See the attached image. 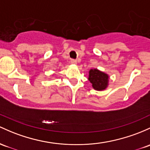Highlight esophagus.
<instances>
[{
	"mask_svg": "<svg viewBox=\"0 0 150 150\" xmlns=\"http://www.w3.org/2000/svg\"><path fill=\"white\" fill-rule=\"evenodd\" d=\"M70 62H71L72 65H76L78 62H77V60H75V59H72V60H70Z\"/></svg>",
	"mask_w": 150,
	"mask_h": 150,
	"instance_id": "34e87169",
	"label": "esophagus"
}]
</instances>
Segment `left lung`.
Returning a JSON list of instances; mask_svg holds the SVG:
<instances>
[{
  "label": "left lung",
  "instance_id": "obj_1",
  "mask_svg": "<svg viewBox=\"0 0 150 150\" xmlns=\"http://www.w3.org/2000/svg\"><path fill=\"white\" fill-rule=\"evenodd\" d=\"M109 75L97 68L91 69L89 71L88 80L95 90L102 91L108 88L109 85Z\"/></svg>",
  "mask_w": 150,
  "mask_h": 150
}]
</instances>
